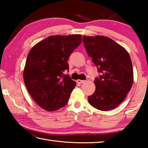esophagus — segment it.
Here are the masks:
<instances>
[{"instance_id":"34e87169","label":"esophagus","mask_w":148,"mask_h":148,"mask_svg":"<svg viewBox=\"0 0 148 148\" xmlns=\"http://www.w3.org/2000/svg\"><path fill=\"white\" fill-rule=\"evenodd\" d=\"M76 82H77V83H78V84H84L86 82L85 80H81V79H77Z\"/></svg>"}]
</instances>
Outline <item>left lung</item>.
Wrapping results in <instances>:
<instances>
[{
	"mask_svg": "<svg viewBox=\"0 0 148 148\" xmlns=\"http://www.w3.org/2000/svg\"><path fill=\"white\" fill-rule=\"evenodd\" d=\"M84 47L100 75L95 78L96 89L88 97L95 108L108 111L123 101L133 84L131 57L123 47L106 36H83Z\"/></svg>",
	"mask_w": 148,
	"mask_h": 148,
	"instance_id": "left-lung-1",
	"label": "left lung"
}]
</instances>
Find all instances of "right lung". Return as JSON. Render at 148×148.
Instances as JSON below:
<instances>
[{
    "mask_svg": "<svg viewBox=\"0 0 148 148\" xmlns=\"http://www.w3.org/2000/svg\"><path fill=\"white\" fill-rule=\"evenodd\" d=\"M82 35H53L37 43L27 56L23 71L25 84L36 103L55 111L68 102L76 82L69 71V57L82 43Z\"/></svg>",
    "mask_w": 148,
    "mask_h": 148,
    "instance_id": "obj_1",
    "label": "right lung"
}]
</instances>
